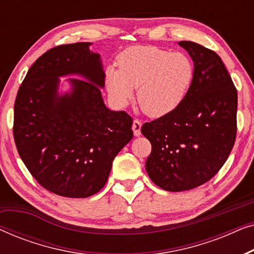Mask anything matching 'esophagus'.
<instances>
[{
  "label": "esophagus",
  "mask_w": 254,
  "mask_h": 254,
  "mask_svg": "<svg viewBox=\"0 0 254 254\" xmlns=\"http://www.w3.org/2000/svg\"><path fill=\"white\" fill-rule=\"evenodd\" d=\"M141 126H142V123L140 120L135 119L133 121V131L135 136H140L141 135Z\"/></svg>",
  "instance_id": "esophagus-1"
}]
</instances>
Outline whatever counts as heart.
<instances>
[{
	"mask_svg": "<svg viewBox=\"0 0 254 254\" xmlns=\"http://www.w3.org/2000/svg\"><path fill=\"white\" fill-rule=\"evenodd\" d=\"M118 64L109 65L104 74L111 99L125 106L137 88L138 106L151 118L164 117L183 103L195 71L186 54L156 46L128 47L119 54Z\"/></svg>",
	"mask_w": 254,
	"mask_h": 254,
	"instance_id": "1",
	"label": "heart"
}]
</instances>
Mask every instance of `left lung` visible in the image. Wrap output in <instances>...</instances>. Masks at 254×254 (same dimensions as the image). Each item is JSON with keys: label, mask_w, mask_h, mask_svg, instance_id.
<instances>
[{"label": "left lung", "mask_w": 254, "mask_h": 254, "mask_svg": "<svg viewBox=\"0 0 254 254\" xmlns=\"http://www.w3.org/2000/svg\"><path fill=\"white\" fill-rule=\"evenodd\" d=\"M178 44L194 62L190 91L175 111L141 128L151 143L145 170L169 192L192 190L213 178L237 134V90L221 58L193 41Z\"/></svg>", "instance_id": "8db88e82"}]
</instances>
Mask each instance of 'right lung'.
Returning <instances> with one entry per match:
<instances>
[{"instance_id": "1", "label": "right lung", "mask_w": 254, "mask_h": 254, "mask_svg": "<svg viewBox=\"0 0 254 254\" xmlns=\"http://www.w3.org/2000/svg\"><path fill=\"white\" fill-rule=\"evenodd\" d=\"M90 43L51 48L31 65L19 86L13 112L17 151L44 189L65 197H88L103 189L112 162L133 138V119L103 102L104 72ZM72 91L57 93L58 76Z\"/></svg>"}]
</instances>
